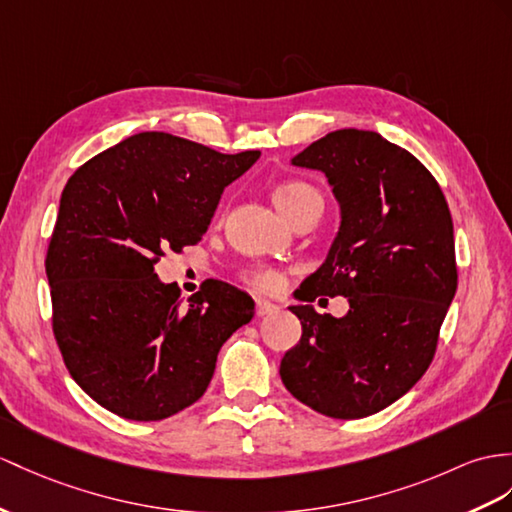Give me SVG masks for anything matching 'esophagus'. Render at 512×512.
Returning <instances> with one entry per match:
<instances>
[{
  "instance_id": "obj_1",
  "label": "esophagus",
  "mask_w": 512,
  "mask_h": 512,
  "mask_svg": "<svg viewBox=\"0 0 512 512\" xmlns=\"http://www.w3.org/2000/svg\"><path fill=\"white\" fill-rule=\"evenodd\" d=\"M278 310V306L276 304H271V302H267V299H263V297H258L256 299V315L258 317H265V315H273Z\"/></svg>"
}]
</instances>
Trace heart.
<instances>
[{
	"label": "heart",
	"instance_id": "obj_1",
	"mask_svg": "<svg viewBox=\"0 0 512 512\" xmlns=\"http://www.w3.org/2000/svg\"><path fill=\"white\" fill-rule=\"evenodd\" d=\"M273 199H276V204L282 213L291 219L304 206L315 202V199H321V195L315 186H310L304 180H286L276 186ZM243 280L256 291L271 293V291H278L282 286V273L273 267H254L243 273Z\"/></svg>",
	"mask_w": 512,
	"mask_h": 512
}]
</instances>
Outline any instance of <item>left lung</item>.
Wrapping results in <instances>:
<instances>
[{
    "label": "left lung",
    "instance_id": "8db88e82",
    "mask_svg": "<svg viewBox=\"0 0 512 512\" xmlns=\"http://www.w3.org/2000/svg\"><path fill=\"white\" fill-rule=\"evenodd\" d=\"M293 165L326 173L341 204L330 254L291 306L302 339L280 376L302 404L334 419H360L400 400L430 367L456 286L454 223L439 182L378 132L336 130ZM343 294L341 320L307 302Z\"/></svg>",
    "mask_w": 512,
    "mask_h": 512
}]
</instances>
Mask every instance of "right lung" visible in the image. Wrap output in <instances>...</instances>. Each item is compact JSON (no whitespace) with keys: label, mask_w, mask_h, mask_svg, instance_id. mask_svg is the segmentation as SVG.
Listing matches in <instances>:
<instances>
[{"label":"right lung","mask_w":512,"mask_h":512,"mask_svg":"<svg viewBox=\"0 0 512 512\" xmlns=\"http://www.w3.org/2000/svg\"><path fill=\"white\" fill-rule=\"evenodd\" d=\"M258 156L141 132L69 178L45 256L52 330L71 378L110 413L160 421L191 406L252 319L236 286L204 280L182 304L154 267L202 241L223 189Z\"/></svg>","instance_id":"add662e5"}]
</instances>
